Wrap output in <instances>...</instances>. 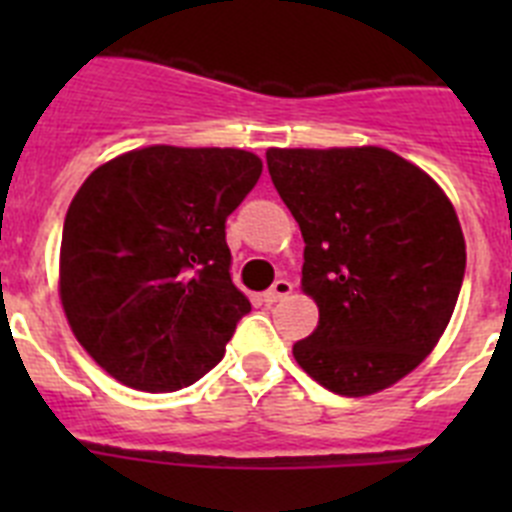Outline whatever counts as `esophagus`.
I'll return each instance as SVG.
<instances>
[{
    "label": "esophagus",
    "instance_id": "obj_1",
    "mask_svg": "<svg viewBox=\"0 0 512 512\" xmlns=\"http://www.w3.org/2000/svg\"><path fill=\"white\" fill-rule=\"evenodd\" d=\"M289 295H292V282H289V279H277V282L271 284V287L264 292V302L274 305V302L284 300V297Z\"/></svg>",
    "mask_w": 512,
    "mask_h": 512
}]
</instances>
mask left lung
<instances>
[{
	"label": "left lung",
	"mask_w": 512,
	"mask_h": 512,
	"mask_svg": "<svg viewBox=\"0 0 512 512\" xmlns=\"http://www.w3.org/2000/svg\"><path fill=\"white\" fill-rule=\"evenodd\" d=\"M271 182L305 238L318 328L292 346L325 390L366 397L431 354L459 300L467 243L420 166L379 146L269 148Z\"/></svg>",
	"instance_id": "8db88e82"
}]
</instances>
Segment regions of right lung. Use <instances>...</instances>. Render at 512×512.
<instances>
[{
  "instance_id": "1",
  "label": "right lung",
  "mask_w": 512,
  "mask_h": 512,
  "mask_svg": "<svg viewBox=\"0 0 512 512\" xmlns=\"http://www.w3.org/2000/svg\"><path fill=\"white\" fill-rule=\"evenodd\" d=\"M241 148L148 146L97 166L71 200L58 295L71 333L117 382L174 392L223 359L251 302L225 220L259 182Z\"/></svg>"
}]
</instances>
